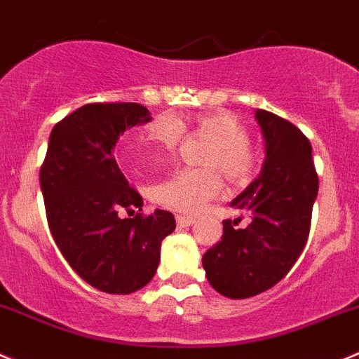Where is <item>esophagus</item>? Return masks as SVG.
<instances>
[{"instance_id": "1", "label": "esophagus", "mask_w": 359, "mask_h": 359, "mask_svg": "<svg viewBox=\"0 0 359 359\" xmlns=\"http://www.w3.org/2000/svg\"><path fill=\"white\" fill-rule=\"evenodd\" d=\"M176 224L180 225V227H189V225L194 224V218L192 217H183V215H177Z\"/></svg>"}]
</instances>
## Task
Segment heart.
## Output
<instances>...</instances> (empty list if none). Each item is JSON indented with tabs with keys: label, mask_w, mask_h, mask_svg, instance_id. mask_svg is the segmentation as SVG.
Wrapping results in <instances>:
<instances>
[{
	"label": "heart",
	"mask_w": 359,
	"mask_h": 359,
	"mask_svg": "<svg viewBox=\"0 0 359 359\" xmlns=\"http://www.w3.org/2000/svg\"><path fill=\"white\" fill-rule=\"evenodd\" d=\"M199 134L213 139L204 165L217 167L231 182H243L254 172L255 158L248 148L247 126L231 112H208L199 114L194 123ZM185 135V126L174 114H160L144 132V137L130 141L125 146L126 158L141 167L155 160L169 156L180 146ZM222 192V182L213 169L174 170L151 189V199L167 210L177 213H199L210 201Z\"/></svg>",
	"instance_id": "obj_1"
}]
</instances>
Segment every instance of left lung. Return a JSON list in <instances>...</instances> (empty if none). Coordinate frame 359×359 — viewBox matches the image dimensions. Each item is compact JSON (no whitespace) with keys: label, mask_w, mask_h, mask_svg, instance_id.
<instances>
[{"label":"left lung","mask_w":359,"mask_h":359,"mask_svg":"<svg viewBox=\"0 0 359 359\" xmlns=\"http://www.w3.org/2000/svg\"><path fill=\"white\" fill-rule=\"evenodd\" d=\"M266 158L257 180L231 203L236 220H224L222 241L204 254L208 282L233 299L278 284L305 248L319 180L312 146L298 126L273 112L255 111ZM243 216L249 224L236 225Z\"/></svg>","instance_id":"left-lung-1"}]
</instances>
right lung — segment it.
Wrapping results in <instances>:
<instances>
[{"label": "right lung", "instance_id": "1", "mask_svg": "<svg viewBox=\"0 0 359 359\" xmlns=\"http://www.w3.org/2000/svg\"><path fill=\"white\" fill-rule=\"evenodd\" d=\"M151 119L134 102L86 104L50 132L40 169L47 222L77 275L98 291L130 294L144 287L160 262V245L176 229L170 211H142V197L116 163L119 135Z\"/></svg>", "mask_w": 359, "mask_h": 359}]
</instances>
